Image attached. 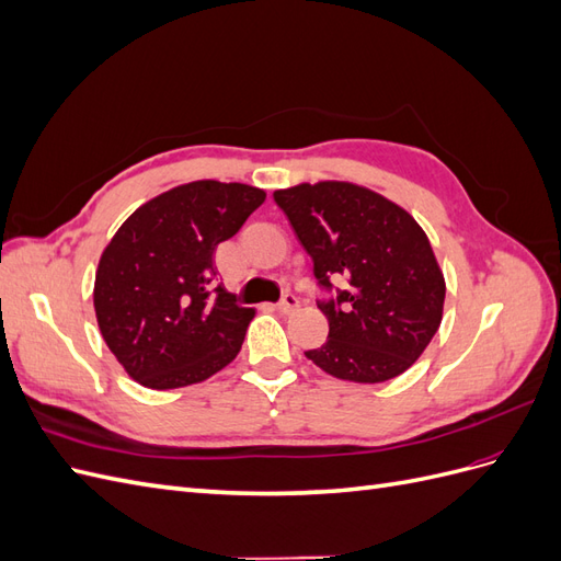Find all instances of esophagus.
Here are the masks:
<instances>
[{
  "mask_svg": "<svg viewBox=\"0 0 561 561\" xmlns=\"http://www.w3.org/2000/svg\"><path fill=\"white\" fill-rule=\"evenodd\" d=\"M299 309V299L295 297V295H283V299L278 301V311L280 313H293V311H297Z\"/></svg>",
  "mask_w": 561,
  "mask_h": 561,
  "instance_id": "34e87169",
  "label": "esophagus"
}]
</instances>
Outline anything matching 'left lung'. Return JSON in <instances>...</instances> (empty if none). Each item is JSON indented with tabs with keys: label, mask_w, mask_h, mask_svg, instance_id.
<instances>
[{
	"label": "left lung",
	"mask_w": 561,
	"mask_h": 561,
	"mask_svg": "<svg viewBox=\"0 0 561 561\" xmlns=\"http://www.w3.org/2000/svg\"><path fill=\"white\" fill-rule=\"evenodd\" d=\"M274 201L311 254L322 287H348L318 309L330 336L307 351L328 375L353 383L400 377L426 351L445 309V276L426 231L398 203L353 182H301Z\"/></svg>",
	"instance_id": "obj_1"
}]
</instances>
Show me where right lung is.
I'll return each instance as SVG.
<instances>
[{
  "instance_id": "right-lung-1",
  "label": "right lung",
  "mask_w": 561,
  "mask_h": 561,
  "mask_svg": "<svg viewBox=\"0 0 561 561\" xmlns=\"http://www.w3.org/2000/svg\"><path fill=\"white\" fill-rule=\"evenodd\" d=\"M264 198V190L241 182H186L147 201L112 236L95 271L93 307L130 379L182 388L239 355L254 309L213 285V254Z\"/></svg>"
}]
</instances>
